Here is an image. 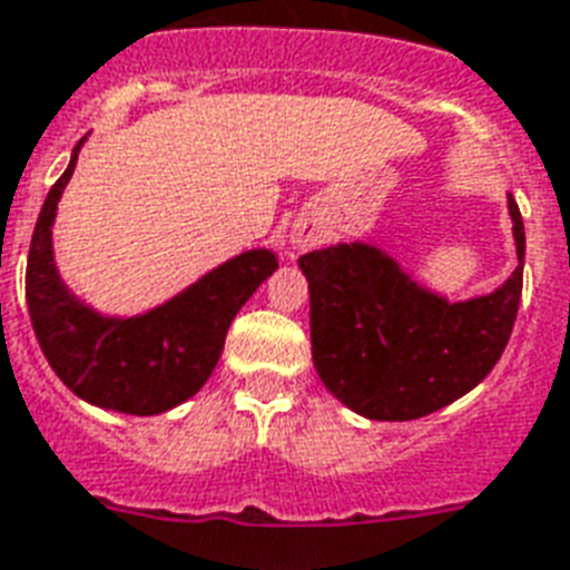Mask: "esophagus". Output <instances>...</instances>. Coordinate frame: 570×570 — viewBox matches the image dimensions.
Here are the masks:
<instances>
[{
	"label": "esophagus",
	"mask_w": 570,
	"mask_h": 570,
	"mask_svg": "<svg viewBox=\"0 0 570 570\" xmlns=\"http://www.w3.org/2000/svg\"><path fill=\"white\" fill-rule=\"evenodd\" d=\"M293 242L298 245V248H304V245L316 242V230H304V227H298V230L293 233Z\"/></svg>",
	"instance_id": "1"
}]
</instances>
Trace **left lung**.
<instances>
[{"mask_svg":"<svg viewBox=\"0 0 570 570\" xmlns=\"http://www.w3.org/2000/svg\"><path fill=\"white\" fill-rule=\"evenodd\" d=\"M518 268L500 289L450 304L373 245L298 257L311 284L313 366L334 396L370 420H416L476 387L512 337L523 289V218L509 195Z\"/></svg>","mask_w":570,"mask_h":570,"instance_id":"left-lung-1","label":"left lung"}]
</instances>
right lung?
Instances as JSON below:
<instances>
[{"mask_svg": "<svg viewBox=\"0 0 570 570\" xmlns=\"http://www.w3.org/2000/svg\"><path fill=\"white\" fill-rule=\"evenodd\" d=\"M79 147L82 141L49 189L31 233L26 263L31 328L49 366L79 399L120 414H163L204 387L233 316L275 272L277 257L266 248L245 250L141 316L111 320L94 313L61 284L52 259L58 197L73 177Z\"/></svg>", "mask_w": 570, "mask_h": 570, "instance_id": "add662e5", "label": "right lung"}]
</instances>
